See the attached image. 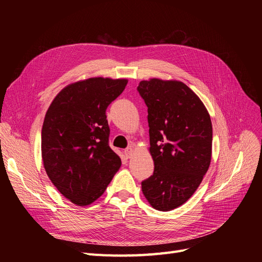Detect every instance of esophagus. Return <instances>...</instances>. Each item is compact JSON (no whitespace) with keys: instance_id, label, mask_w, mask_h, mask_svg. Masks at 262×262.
Listing matches in <instances>:
<instances>
[{"instance_id":"1","label":"esophagus","mask_w":262,"mask_h":262,"mask_svg":"<svg viewBox=\"0 0 262 262\" xmlns=\"http://www.w3.org/2000/svg\"><path fill=\"white\" fill-rule=\"evenodd\" d=\"M124 153H125L126 157H128V158H131V157L134 155V149H133V147H132V146H130V147H126V148L124 149Z\"/></svg>"}]
</instances>
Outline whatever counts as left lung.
<instances>
[{
    "label": "left lung",
    "instance_id": "obj_1",
    "mask_svg": "<svg viewBox=\"0 0 262 262\" xmlns=\"http://www.w3.org/2000/svg\"><path fill=\"white\" fill-rule=\"evenodd\" d=\"M138 91L147 106L153 175L142 192L155 210L170 211L190 199L212 156V122L196 94L180 81L150 78Z\"/></svg>",
    "mask_w": 262,
    "mask_h": 262
}]
</instances>
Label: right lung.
<instances>
[{"mask_svg":"<svg viewBox=\"0 0 262 262\" xmlns=\"http://www.w3.org/2000/svg\"><path fill=\"white\" fill-rule=\"evenodd\" d=\"M126 83L125 78L91 77L69 84L47 110L43 167L60 193L80 207L97 200L121 166L108 143L106 109Z\"/></svg>","mask_w":262,"mask_h":262,"instance_id":"obj_1","label":"right lung"}]
</instances>
